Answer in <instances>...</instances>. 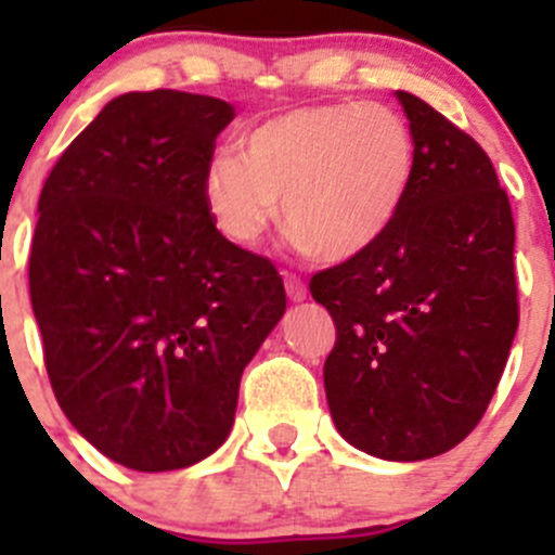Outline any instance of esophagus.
<instances>
[{
	"mask_svg": "<svg viewBox=\"0 0 555 555\" xmlns=\"http://www.w3.org/2000/svg\"><path fill=\"white\" fill-rule=\"evenodd\" d=\"M286 294L292 302H302L308 297V288L300 278H294V274H286Z\"/></svg>",
	"mask_w": 555,
	"mask_h": 555,
	"instance_id": "obj_1",
	"label": "esophagus"
}]
</instances>
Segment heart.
I'll list each match as a JSON object with an SVG mask.
<instances>
[{"label":"heart","mask_w":555,"mask_h":555,"mask_svg":"<svg viewBox=\"0 0 555 555\" xmlns=\"http://www.w3.org/2000/svg\"><path fill=\"white\" fill-rule=\"evenodd\" d=\"M414 135L386 105L327 102L274 113L203 171L210 222L255 247L283 217L294 242L322 261L375 247L403 210L414 180Z\"/></svg>","instance_id":"1"}]
</instances>
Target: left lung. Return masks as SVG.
Here are the masks:
<instances>
[{"mask_svg":"<svg viewBox=\"0 0 555 555\" xmlns=\"http://www.w3.org/2000/svg\"><path fill=\"white\" fill-rule=\"evenodd\" d=\"M414 180L372 249L311 278L336 325L325 361L333 425L352 448L423 461L467 439L517 333L514 219L489 155L397 91Z\"/></svg>","mask_w":555,"mask_h":555,"instance_id":"1","label":"left lung"}]
</instances>
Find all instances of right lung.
I'll return each instance as SVG.
<instances>
[{
    "label": "right lung",
    "mask_w": 555,
    "mask_h": 555,
    "mask_svg": "<svg viewBox=\"0 0 555 555\" xmlns=\"http://www.w3.org/2000/svg\"><path fill=\"white\" fill-rule=\"evenodd\" d=\"M233 105L130 91L77 135L38 199L29 300L68 423L139 473L222 448L238 384L286 311L278 269L210 222L203 171Z\"/></svg>",
    "instance_id": "add662e5"
}]
</instances>
